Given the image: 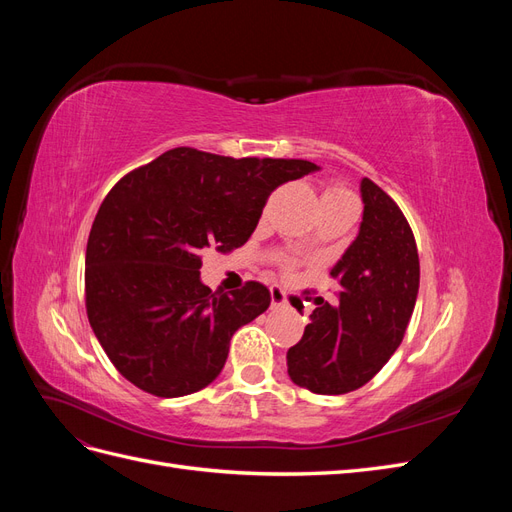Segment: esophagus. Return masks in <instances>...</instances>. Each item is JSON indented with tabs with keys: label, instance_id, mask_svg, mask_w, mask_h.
I'll list each match as a JSON object with an SVG mask.
<instances>
[{
	"label": "esophagus",
	"instance_id": "34e87169",
	"mask_svg": "<svg viewBox=\"0 0 512 512\" xmlns=\"http://www.w3.org/2000/svg\"><path fill=\"white\" fill-rule=\"evenodd\" d=\"M271 307H273V309H284V307H288V299H286V294H284L282 288L271 286Z\"/></svg>",
	"mask_w": 512,
	"mask_h": 512
}]
</instances>
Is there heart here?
<instances>
[{
	"instance_id": "obj_1",
	"label": "heart",
	"mask_w": 512,
	"mask_h": 512,
	"mask_svg": "<svg viewBox=\"0 0 512 512\" xmlns=\"http://www.w3.org/2000/svg\"><path fill=\"white\" fill-rule=\"evenodd\" d=\"M337 196H350V194H348L344 188H339V185H331V188L324 190L322 200H324V198H337Z\"/></svg>"
}]
</instances>
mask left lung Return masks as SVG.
<instances>
[{
  "mask_svg": "<svg viewBox=\"0 0 512 512\" xmlns=\"http://www.w3.org/2000/svg\"><path fill=\"white\" fill-rule=\"evenodd\" d=\"M359 235L331 269L339 303L316 299L312 322L288 354V376L318 395H344L374 378L399 348L414 312L418 252L395 200L363 177Z\"/></svg>",
  "mask_w": 512,
  "mask_h": 512,
  "instance_id": "1",
  "label": "left lung"
}]
</instances>
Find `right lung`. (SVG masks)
<instances>
[{
    "label": "right lung",
    "mask_w": 512,
    "mask_h": 512,
    "mask_svg": "<svg viewBox=\"0 0 512 512\" xmlns=\"http://www.w3.org/2000/svg\"><path fill=\"white\" fill-rule=\"evenodd\" d=\"M318 168L177 147L115 183L89 232L85 305L123 378L183 397L220 376L230 337L265 312L271 292L258 282L213 292L200 282V252L241 247L277 185Z\"/></svg>",
    "instance_id": "add662e5"
}]
</instances>
